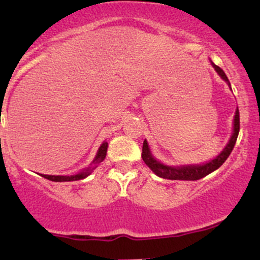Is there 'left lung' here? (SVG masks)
Listing matches in <instances>:
<instances>
[{"mask_svg":"<svg viewBox=\"0 0 260 260\" xmlns=\"http://www.w3.org/2000/svg\"><path fill=\"white\" fill-rule=\"evenodd\" d=\"M214 70L217 71L218 75L223 78L226 83L231 86L229 83L228 77L225 76V73L223 72V70L220 67H218L217 64L212 63ZM240 129V121H239V111L237 109L236 116H234V131L233 136H232L231 141L226 144L225 148L223 149V152L218 155L215 159L210 160L209 163H206V165L202 166H187V167H169L165 166L162 163H159L158 160H155L154 158L152 157L151 152H149L148 144H147V141L143 142V147H142V158H143L144 163L154 172L157 176L162 177V178L166 179H172V180H198L203 177L208 176L209 173L214 172L215 169L219 168L220 166L223 165L226 160V158L229 157L232 151H233L234 146H236L237 138H238Z\"/></svg>","mask_w":260,"mask_h":260,"instance_id":"8db88e82","label":"left lung"}]
</instances>
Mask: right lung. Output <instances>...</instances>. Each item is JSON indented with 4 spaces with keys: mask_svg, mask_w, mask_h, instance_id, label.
<instances>
[{
    "mask_svg": "<svg viewBox=\"0 0 260 260\" xmlns=\"http://www.w3.org/2000/svg\"><path fill=\"white\" fill-rule=\"evenodd\" d=\"M107 148H108V143L107 142H103L102 146H101L100 149H98L97 155H95L93 160L94 165H98V163H101L103 159H105L106 154H107ZM93 168L94 167H88L86 171L81 172V173L76 174V176H47V174H41V176L46 179L53 180V182H72V180H80V179L86 178V177L93 171Z\"/></svg>",
    "mask_w": 260,
    "mask_h": 260,
    "instance_id": "1",
    "label": "right lung"
}]
</instances>
